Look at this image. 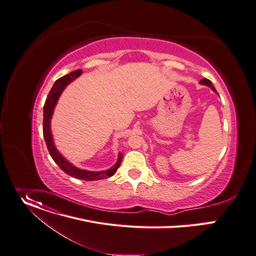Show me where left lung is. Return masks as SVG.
Returning <instances> with one entry per match:
<instances>
[{
  "instance_id": "1",
  "label": "left lung",
  "mask_w": 256,
  "mask_h": 256,
  "mask_svg": "<svg viewBox=\"0 0 256 256\" xmlns=\"http://www.w3.org/2000/svg\"><path fill=\"white\" fill-rule=\"evenodd\" d=\"M200 84H205V86H208L212 90H214V92H216V88L212 86V82L209 80H207V78H203V80H200Z\"/></svg>"
}]
</instances>
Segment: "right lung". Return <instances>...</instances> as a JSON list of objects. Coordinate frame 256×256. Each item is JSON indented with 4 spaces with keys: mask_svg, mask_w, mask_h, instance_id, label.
I'll list each match as a JSON object with an SVG mask.
<instances>
[{
    "mask_svg": "<svg viewBox=\"0 0 256 256\" xmlns=\"http://www.w3.org/2000/svg\"><path fill=\"white\" fill-rule=\"evenodd\" d=\"M82 69H78L76 72H72L69 74H66L60 78H58L54 86H52L49 95L46 99L44 106V120H42V134L44 138V142L46 145H47V148L49 150V153L53 160L58 164V166L68 176H72L76 178L82 180H97L101 178H105L108 176H112L118 168H120L122 160V154H118V162L109 170H103V172H88V170H80L76 166H74L70 162H68L55 148L54 142H53V136L51 132V118L54 112V108L57 104V101L61 95V92L65 88V86L74 80L76 78H78L82 74Z\"/></svg>",
    "mask_w": 256,
    "mask_h": 256,
    "instance_id": "obj_1",
    "label": "right lung"
}]
</instances>
